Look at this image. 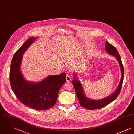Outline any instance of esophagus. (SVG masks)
I'll return each mask as SVG.
<instances>
[{
  "label": "esophagus",
  "instance_id": "34e87169",
  "mask_svg": "<svg viewBox=\"0 0 134 134\" xmlns=\"http://www.w3.org/2000/svg\"><path fill=\"white\" fill-rule=\"evenodd\" d=\"M65 79H66V82H69V81H70V80H71V77L69 75H66Z\"/></svg>",
  "mask_w": 134,
  "mask_h": 134
}]
</instances>
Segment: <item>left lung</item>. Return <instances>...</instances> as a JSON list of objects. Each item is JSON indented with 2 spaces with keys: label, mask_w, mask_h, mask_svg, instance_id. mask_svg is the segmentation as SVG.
<instances>
[{
  "label": "left lung",
  "mask_w": 134,
  "mask_h": 134,
  "mask_svg": "<svg viewBox=\"0 0 134 134\" xmlns=\"http://www.w3.org/2000/svg\"><path fill=\"white\" fill-rule=\"evenodd\" d=\"M105 50L109 54L113 55L115 57L119 63L121 71V79L117 87V89L111 95L105 98L98 100H93L87 98L85 94L84 90L82 85L81 84L80 82L78 80L77 74L75 72L73 73L74 80H72V82L74 88L75 89L77 98L79 99L80 104L82 106L89 110L98 109L107 106V105L109 104L110 103H111L114 99H115V98L119 94L121 88L124 77V70L119 54L116 48L114 47L113 45L110 44L107 41L106 42Z\"/></svg>",
  "instance_id": "obj_1"
}]
</instances>
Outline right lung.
I'll list each match as a JSON object with an SVG mask.
<instances>
[{
  "instance_id": "add662e5",
  "label": "right lung",
  "mask_w": 134,
  "mask_h": 134,
  "mask_svg": "<svg viewBox=\"0 0 134 134\" xmlns=\"http://www.w3.org/2000/svg\"><path fill=\"white\" fill-rule=\"evenodd\" d=\"M36 37L27 40L15 53L12 60L9 80L13 92L24 105L37 110H45L56 103L60 87L65 82L66 74L50 75L38 82L26 80L20 70L23 54L36 40Z\"/></svg>"
}]
</instances>
